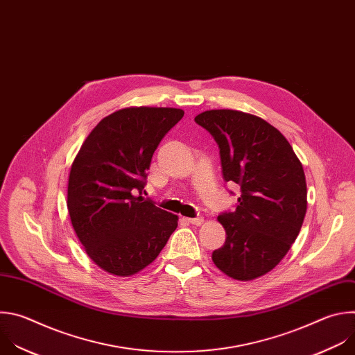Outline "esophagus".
I'll return each mask as SVG.
<instances>
[{
  "label": "esophagus",
  "mask_w": 355,
  "mask_h": 355,
  "mask_svg": "<svg viewBox=\"0 0 355 355\" xmlns=\"http://www.w3.org/2000/svg\"><path fill=\"white\" fill-rule=\"evenodd\" d=\"M190 224H193V225H197V227H200V225H202L204 224V218L202 217H197V218H189L187 220Z\"/></svg>",
  "instance_id": "34e87169"
}]
</instances>
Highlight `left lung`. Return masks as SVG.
Wrapping results in <instances>:
<instances>
[{
    "label": "left lung",
    "mask_w": 355,
    "mask_h": 355,
    "mask_svg": "<svg viewBox=\"0 0 355 355\" xmlns=\"http://www.w3.org/2000/svg\"><path fill=\"white\" fill-rule=\"evenodd\" d=\"M196 123L220 147L225 182L241 187L234 212L218 216L227 238L212 261L228 277L250 281L271 271L295 242L306 214L301 161L275 127L239 110H205Z\"/></svg>",
    "instance_id": "left-lung-1"
}]
</instances>
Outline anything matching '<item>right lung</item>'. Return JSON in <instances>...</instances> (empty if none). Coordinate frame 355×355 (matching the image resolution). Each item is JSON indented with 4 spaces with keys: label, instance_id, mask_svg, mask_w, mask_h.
Masks as SVG:
<instances>
[{
    "label": "right lung",
    "instance_id": "add662e5",
    "mask_svg": "<svg viewBox=\"0 0 355 355\" xmlns=\"http://www.w3.org/2000/svg\"><path fill=\"white\" fill-rule=\"evenodd\" d=\"M175 107H125L85 138L68 176L67 208L87 254L102 270L130 277L150 266L179 217L141 196L154 151L183 117Z\"/></svg>",
    "mask_w": 355,
    "mask_h": 355
}]
</instances>
